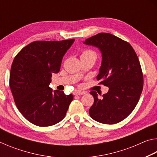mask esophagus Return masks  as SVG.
Returning a JSON list of instances; mask_svg holds the SVG:
<instances>
[{
	"instance_id": "34e87169",
	"label": "esophagus",
	"mask_w": 157,
	"mask_h": 157,
	"mask_svg": "<svg viewBox=\"0 0 157 157\" xmlns=\"http://www.w3.org/2000/svg\"><path fill=\"white\" fill-rule=\"evenodd\" d=\"M86 94V92L81 91H74V94L75 95H84Z\"/></svg>"
}]
</instances>
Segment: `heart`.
Wrapping results in <instances>:
<instances>
[{"mask_svg": "<svg viewBox=\"0 0 157 157\" xmlns=\"http://www.w3.org/2000/svg\"><path fill=\"white\" fill-rule=\"evenodd\" d=\"M82 55H92V56H94L96 59V55H95V53L93 51H90V50H86V51L84 52L82 54Z\"/></svg>", "mask_w": 157, "mask_h": 157, "instance_id": "1", "label": "heart"}]
</instances>
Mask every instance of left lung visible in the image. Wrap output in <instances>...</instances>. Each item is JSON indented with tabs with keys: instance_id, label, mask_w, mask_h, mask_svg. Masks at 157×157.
<instances>
[{
	"instance_id": "obj_1",
	"label": "left lung",
	"mask_w": 157,
	"mask_h": 157,
	"mask_svg": "<svg viewBox=\"0 0 157 157\" xmlns=\"http://www.w3.org/2000/svg\"><path fill=\"white\" fill-rule=\"evenodd\" d=\"M98 48L102 62L96 78L109 87L107 94L94 98L89 115L103 124L118 123L126 118L136 107L143 86V77L138 57L131 45L109 33H99L83 41Z\"/></svg>"
}]
</instances>
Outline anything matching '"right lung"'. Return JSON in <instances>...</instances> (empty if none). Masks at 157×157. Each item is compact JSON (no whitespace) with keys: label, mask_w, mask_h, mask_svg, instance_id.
I'll use <instances>...</instances> for the list:
<instances>
[{"label":"right lung","mask_w":157,"mask_h":157,"mask_svg":"<svg viewBox=\"0 0 157 157\" xmlns=\"http://www.w3.org/2000/svg\"><path fill=\"white\" fill-rule=\"evenodd\" d=\"M75 39L34 41L23 48L13 61L10 86L21 114L35 125L48 127L64 118L73 95L52 91V73L60 70L63 55Z\"/></svg>","instance_id":"right-lung-1"}]
</instances>
